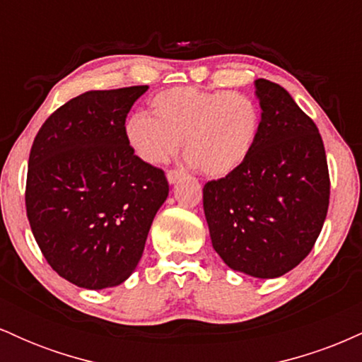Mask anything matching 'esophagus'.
Here are the masks:
<instances>
[{
  "mask_svg": "<svg viewBox=\"0 0 362 362\" xmlns=\"http://www.w3.org/2000/svg\"><path fill=\"white\" fill-rule=\"evenodd\" d=\"M182 177H184V172H180V170H170V172L167 173V180L170 185L177 184Z\"/></svg>",
  "mask_w": 362,
  "mask_h": 362,
  "instance_id": "obj_1",
  "label": "esophagus"
}]
</instances>
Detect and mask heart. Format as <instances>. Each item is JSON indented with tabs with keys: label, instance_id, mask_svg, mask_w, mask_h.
Masks as SVG:
<instances>
[{
	"label": "heart",
	"instance_id": "heart-1",
	"mask_svg": "<svg viewBox=\"0 0 362 362\" xmlns=\"http://www.w3.org/2000/svg\"><path fill=\"white\" fill-rule=\"evenodd\" d=\"M153 117L134 114L126 124L132 151L149 165H161L178 149L202 175L235 172L248 156L259 129V110L236 91H204L175 86L151 100Z\"/></svg>",
	"mask_w": 362,
	"mask_h": 362
}]
</instances>
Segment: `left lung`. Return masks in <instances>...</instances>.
<instances>
[{
	"instance_id": "1",
	"label": "left lung",
	"mask_w": 362,
	"mask_h": 362,
	"mask_svg": "<svg viewBox=\"0 0 362 362\" xmlns=\"http://www.w3.org/2000/svg\"><path fill=\"white\" fill-rule=\"evenodd\" d=\"M260 122L235 172L207 182L213 248L236 272L284 276L311 252L327 218L330 178L318 127L277 83L253 81Z\"/></svg>"
}]
</instances>
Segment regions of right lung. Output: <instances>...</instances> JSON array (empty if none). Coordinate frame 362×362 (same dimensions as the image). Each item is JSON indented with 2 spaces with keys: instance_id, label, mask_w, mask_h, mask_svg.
<instances>
[{
  "instance_id": "obj_1",
  "label": "right lung",
  "mask_w": 362,
  "mask_h": 362,
  "mask_svg": "<svg viewBox=\"0 0 362 362\" xmlns=\"http://www.w3.org/2000/svg\"><path fill=\"white\" fill-rule=\"evenodd\" d=\"M146 90L85 91L54 112L32 144L28 223L49 265L78 288L122 284L168 197L163 170L126 139L129 110Z\"/></svg>"
}]
</instances>
